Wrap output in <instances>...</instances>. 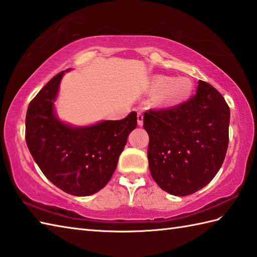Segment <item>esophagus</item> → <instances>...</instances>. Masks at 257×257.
Returning a JSON list of instances; mask_svg holds the SVG:
<instances>
[{"label": "esophagus", "mask_w": 257, "mask_h": 257, "mask_svg": "<svg viewBox=\"0 0 257 257\" xmlns=\"http://www.w3.org/2000/svg\"><path fill=\"white\" fill-rule=\"evenodd\" d=\"M137 121H138V125H143V122H144V114H143V112H138L137 113Z\"/></svg>", "instance_id": "esophagus-1"}]
</instances>
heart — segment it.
<instances>
[{
  "label": "heart",
  "instance_id": "obj_1",
  "mask_svg": "<svg viewBox=\"0 0 257 257\" xmlns=\"http://www.w3.org/2000/svg\"><path fill=\"white\" fill-rule=\"evenodd\" d=\"M150 89L159 92L156 101L162 106H174L187 99L192 90L189 79H174L168 76H156L150 83Z\"/></svg>",
  "mask_w": 257,
  "mask_h": 257
}]
</instances>
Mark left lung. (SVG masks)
<instances>
[{"instance_id": "8db88e82", "label": "left lung", "mask_w": 257, "mask_h": 257, "mask_svg": "<svg viewBox=\"0 0 257 257\" xmlns=\"http://www.w3.org/2000/svg\"><path fill=\"white\" fill-rule=\"evenodd\" d=\"M198 84L189 100L144 114L151 176L173 195L205 187L220 170L228 146L230 107L209 83Z\"/></svg>"}]
</instances>
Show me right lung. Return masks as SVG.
I'll return each mask as SVG.
<instances>
[{
    "label": "right lung",
    "mask_w": 257,
    "mask_h": 257,
    "mask_svg": "<svg viewBox=\"0 0 257 257\" xmlns=\"http://www.w3.org/2000/svg\"><path fill=\"white\" fill-rule=\"evenodd\" d=\"M64 72L43 87L27 108L25 140L44 176L64 192L87 196L102 189L116 170L137 112L89 127H70L56 118L55 100Z\"/></svg>",
    "instance_id": "right-lung-1"
}]
</instances>
